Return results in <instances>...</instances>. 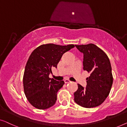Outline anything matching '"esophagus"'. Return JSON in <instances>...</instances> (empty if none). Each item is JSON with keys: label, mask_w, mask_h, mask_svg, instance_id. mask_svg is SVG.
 <instances>
[{"label": "esophagus", "mask_w": 127, "mask_h": 127, "mask_svg": "<svg viewBox=\"0 0 127 127\" xmlns=\"http://www.w3.org/2000/svg\"><path fill=\"white\" fill-rule=\"evenodd\" d=\"M64 83H69V82H70L71 81H69V80H68V79H65L64 80Z\"/></svg>", "instance_id": "1"}]
</instances>
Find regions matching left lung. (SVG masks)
Returning a JSON list of instances; mask_svg holds the SVG:
<instances>
[{"label":"left lung","mask_w":127,"mask_h":127,"mask_svg":"<svg viewBox=\"0 0 127 127\" xmlns=\"http://www.w3.org/2000/svg\"><path fill=\"white\" fill-rule=\"evenodd\" d=\"M75 46L83 54V69L90 74L86 78V87L84 88L78 84L74 101L84 108L98 106L109 95L113 84L109 59L102 50L93 44Z\"/></svg>","instance_id":"left-lung-1"}]
</instances>
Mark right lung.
<instances>
[{"mask_svg": "<svg viewBox=\"0 0 127 127\" xmlns=\"http://www.w3.org/2000/svg\"><path fill=\"white\" fill-rule=\"evenodd\" d=\"M75 47L73 44L59 45L44 44L32 52L26 63L23 78L24 92L30 104L39 109L52 106L57 100V93L64 82L49 78L52 68H56L62 56Z\"/></svg>", "mask_w": 127, "mask_h": 127, "instance_id": "obj_1", "label": "right lung"}]
</instances>
